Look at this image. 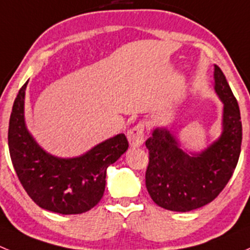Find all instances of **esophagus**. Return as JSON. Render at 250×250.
I'll list each match as a JSON object with an SVG mask.
<instances>
[{
	"label": "esophagus",
	"instance_id": "esophagus-1",
	"mask_svg": "<svg viewBox=\"0 0 250 250\" xmlns=\"http://www.w3.org/2000/svg\"><path fill=\"white\" fill-rule=\"evenodd\" d=\"M127 140L132 148H140L144 143V125L137 124L127 131Z\"/></svg>",
	"mask_w": 250,
	"mask_h": 250
}]
</instances>
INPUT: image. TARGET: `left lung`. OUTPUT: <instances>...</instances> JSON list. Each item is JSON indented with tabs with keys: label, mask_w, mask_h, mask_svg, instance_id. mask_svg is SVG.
I'll use <instances>...</instances> for the list:
<instances>
[{
	"label": "left lung",
	"mask_w": 250,
	"mask_h": 250,
	"mask_svg": "<svg viewBox=\"0 0 250 250\" xmlns=\"http://www.w3.org/2000/svg\"><path fill=\"white\" fill-rule=\"evenodd\" d=\"M214 91L223 102L221 133L217 140L201 150L191 151L182 146L177 133L167 126L155 127L146 140V190L165 209L189 212L212 202L237 166L242 144L240 108L217 65Z\"/></svg>",
	"instance_id": "left-lung-1"
}]
</instances>
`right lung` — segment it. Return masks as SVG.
Returning <instances> with one entry per match:
<instances>
[{
    "label": "right lung",
    "mask_w": 250,
    "mask_h": 250,
    "mask_svg": "<svg viewBox=\"0 0 250 250\" xmlns=\"http://www.w3.org/2000/svg\"><path fill=\"white\" fill-rule=\"evenodd\" d=\"M19 90L9 119L10 159L20 183L41 208L60 214H81L100 202L107 168L127 150L124 133L104 140L86 153L59 158L35 140L25 122V91Z\"/></svg>",
    "instance_id": "right-lung-1"
}]
</instances>
